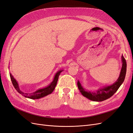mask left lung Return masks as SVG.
<instances>
[{
    "label": "left lung",
    "mask_w": 133,
    "mask_h": 133,
    "mask_svg": "<svg viewBox=\"0 0 133 133\" xmlns=\"http://www.w3.org/2000/svg\"><path fill=\"white\" fill-rule=\"evenodd\" d=\"M122 61L123 64L120 75L118 80L112 85L101 88L95 92H91L84 89L79 81H78L77 85L78 89L82 94L87 98L94 102H102L103 100L109 99L113 95L124 82L125 77L127 72V62L123 55L122 56Z\"/></svg>",
    "instance_id": "1"
}]
</instances>
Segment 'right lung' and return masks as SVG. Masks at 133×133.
<instances>
[{"label": "right lung", "instance_id": "obj_1", "mask_svg": "<svg viewBox=\"0 0 133 133\" xmlns=\"http://www.w3.org/2000/svg\"><path fill=\"white\" fill-rule=\"evenodd\" d=\"M62 71L63 70H59L57 72V73H56L53 82H52L48 87L44 88H42V89H39L36 91L33 92V93H30V94L25 93V92H22L19 89L18 83H17V81H16V80L14 78L13 75H11V73H10V79L11 80L12 84H13L15 89L17 90V91L19 92V93L22 94L23 96H24L25 97L31 99H37L49 95L53 91L56 87V85H57V84L59 76Z\"/></svg>", "mask_w": 133, "mask_h": 133}]
</instances>
